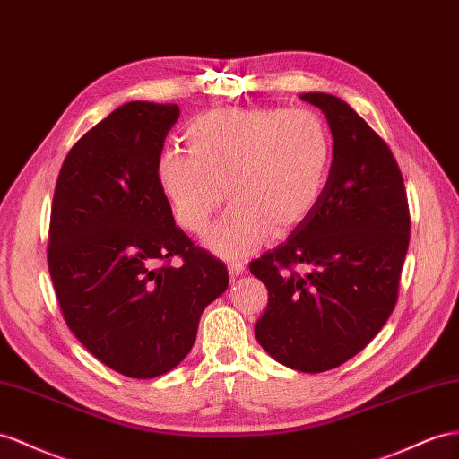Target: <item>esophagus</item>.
Wrapping results in <instances>:
<instances>
[{"label":"esophagus","mask_w":459,"mask_h":459,"mask_svg":"<svg viewBox=\"0 0 459 459\" xmlns=\"http://www.w3.org/2000/svg\"><path fill=\"white\" fill-rule=\"evenodd\" d=\"M246 272V264L242 262V260H232V262H229V273L232 275V277H238V275H242Z\"/></svg>","instance_id":"1"}]
</instances>
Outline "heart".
Instances as JSON below:
<instances>
[{"mask_svg": "<svg viewBox=\"0 0 459 459\" xmlns=\"http://www.w3.org/2000/svg\"><path fill=\"white\" fill-rule=\"evenodd\" d=\"M186 135L190 152H162L159 180L176 221L194 234L227 190L232 204L205 238L222 257L297 229L332 178L333 137L312 110L221 108L197 116Z\"/></svg>", "mask_w": 459, "mask_h": 459, "instance_id": "1", "label": "heart"}]
</instances>
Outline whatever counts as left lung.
Returning <instances> with one entry per match:
<instances>
[{
    "mask_svg": "<svg viewBox=\"0 0 459 459\" xmlns=\"http://www.w3.org/2000/svg\"><path fill=\"white\" fill-rule=\"evenodd\" d=\"M300 99L332 127V178L308 219L254 260L250 272L267 289L254 327L257 343L285 367L316 374L355 357L390 318L411 217L385 141L342 99L325 92Z\"/></svg>",
    "mask_w": 459,
    "mask_h": 459,
    "instance_id": "obj_1",
    "label": "left lung"
}]
</instances>
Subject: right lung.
<instances>
[{
	"mask_svg": "<svg viewBox=\"0 0 459 459\" xmlns=\"http://www.w3.org/2000/svg\"><path fill=\"white\" fill-rule=\"evenodd\" d=\"M176 104L127 102L69 149L57 174L48 269L83 347L127 378H155L190 352L229 272L174 225L159 180ZM178 256L181 265H169Z\"/></svg>",
	"mask_w": 459,
	"mask_h": 459,
	"instance_id": "obj_1",
	"label": "right lung"
}]
</instances>
